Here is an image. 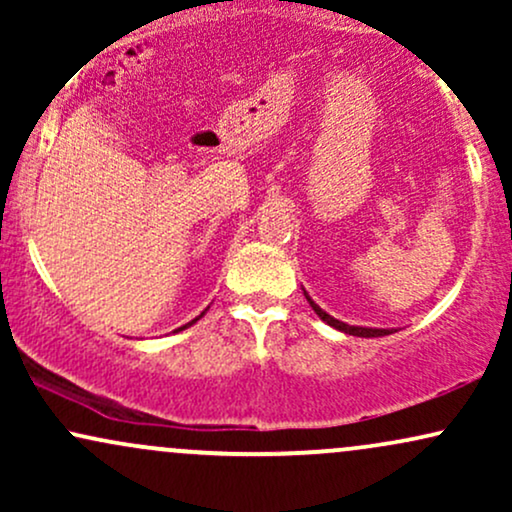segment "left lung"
I'll list each match as a JSON object with an SVG mask.
<instances>
[{"label": "left lung", "instance_id": "1", "mask_svg": "<svg viewBox=\"0 0 512 512\" xmlns=\"http://www.w3.org/2000/svg\"><path fill=\"white\" fill-rule=\"evenodd\" d=\"M305 293V291H303ZM305 298H308V303L313 305V310L317 313V317H320V320H325L327 325L330 327H334V330H339V332H344V334H351V337H385V334H392V330H375V327H354V325H346V322H339V320H334L332 315H327L325 310L320 308V305H317L313 298L308 296V293H305Z\"/></svg>", "mask_w": 512, "mask_h": 512}]
</instances>
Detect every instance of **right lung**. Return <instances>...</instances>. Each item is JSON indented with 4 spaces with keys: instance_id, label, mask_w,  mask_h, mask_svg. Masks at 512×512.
<instances>
[{
    "instance_id": "1",
    "label": "right lung",
    "mask_w": 512,
    "mask_h": 512,
    "mask_svg": "<svg viewBox=\"0 0 512 512\" xmlns=\"http://www.w3.org/2000/svg\"><path fill=\"white\" fill-rule=\"evenodd\" d=\"M204 315V313H202ZM202 315H199V317H202ZM199 317H195V320H192V322H187V325L185 327H190V325H195V322L199 320ZM185 327H180V330H185Z\"/></svg>"
}]
</instances>
